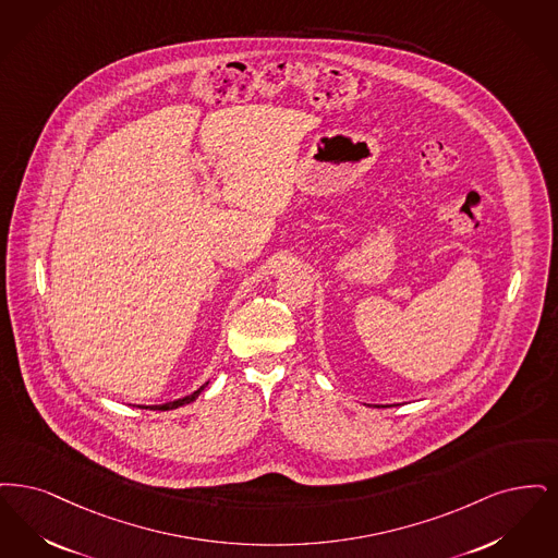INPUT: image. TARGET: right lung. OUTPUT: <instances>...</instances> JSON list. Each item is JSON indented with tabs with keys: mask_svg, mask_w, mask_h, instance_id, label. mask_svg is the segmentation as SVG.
<instances>
[{
	"mask_svg": "<svg viewBox=\"0 0 558 558\" xmlns=\"http://www.w3.org/2000/svg\"><path fill=\"white\" fill-rule=\"evenodd\" d=\"M208 386V381L202 386V388L195 389L192 391L190 396H183V398H179V400H172V402H165V404H151V407H144V404H140V409H149V411H172V409H179V407H185V404H190V402H194L195 398L202 393V389Z\"/></svg>",
	"mask_w": 558,
	"mask_h": 558,
	"instance_id": "1",
	"label": "right lung"
}]
</instances>
